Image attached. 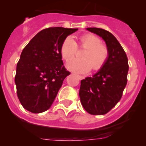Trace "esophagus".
<instances>
[{"label": "esophagus", "instance_id": "1", "mask_svg": "<svg viewBox=\"0 0 146 146\" xmlns=\"http://www.w3.org/2000/svg\"><path fill=\"white\" fill-rule=\"evenodd\" d=\"M78 76V78L80 79V80H82V79L85 78V77H84L83 76H79V75H78V76Z\"/></svg>", "mask_w": 146, "mask_h": 146}]
</instances>
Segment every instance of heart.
<instances>
[{
  "mask_svg": "<svg viewBox=\"0 0 146 146\" xmlns=\"http://www.w3.org/2000/svg\"><path fill=\"white\" fill-rule=\"evenodd\" d=\"M78 46L85 48L81 54L80 58H74L67 64L71 71L78 73H88L92 69L99 70L102 68L108 61L110 51L105 44H102L101 39L92 34H85L78 38ZM78 51V45L74 39L68 36L63 42L61 54L66 61L74 57Z\"/></svg>",
  "mask_w": 146,
  "mask_h": 146,
  "instance_id": "obj_1",
  "label": "heart"
}]
</instances>
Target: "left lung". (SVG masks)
Segmentation results:
<instances>
[{
    "label": "left lung",
    "mask_w": 146,
    "mask_h": 146,
    "mask_svg": "<svg viewBox=\"0 0 146 146\" xmlns=\"http://www.w3.org/2000/svg\"><path fill=\"white\" fill-rule=\"evenodd\" d=\"M87 29L105 41L110 56L105 66L96 74L81 80L79 95L82 107L89 114L103 115L121 98L127 83L128 58L118 40L110 32L96 27Z\"/></svg>",
    "instance_id": "obj_1"
}]
</instances>
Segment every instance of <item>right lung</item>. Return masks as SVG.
Instances as JSON below:
<instances>
[{
  "instance_id": "add662e5",
  "label": "right lung",
  "mask_w": 146,
  "mask_h": 146,
  "mask_svg": "<svg viewBox=\"0 0 146 146\" xmlns=\"http://www.w3.org/2000/svg\"><path fill=\"white\" fill-rule=\"evenodd\" d=\"M77 30L46 28L36 34L23 50L15 82L18 99L25 110L36 114L51 107L64 79L70 73L64 66L61 44Z\"/></svg>"
}]
</instances>
